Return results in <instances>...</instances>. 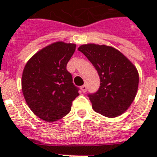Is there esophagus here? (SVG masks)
<instances>
[{
	"label": "esophagus",
	"mask_w": 157,
	"mask_h": 157,
	"mask_svg": "<svg viewBox=\"0 0 157 157\" xmlns=\"http://www.w3.org/2000/svg\"><path fill=\"white\" fill-rule=\"evenodd\" d=\"M81 90H82V91L83 93H86V90H87L86 85L82 86H81Z\"/></svg>",
	"instance_id": "obj_1"
}]
</instances>
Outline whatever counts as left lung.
<instances>
[{
	"label": "left lung",
	"instance_id": "left-lung-1",
	"mask_svg": "<svg viewBox=\"0 0 157 157\" xmlns=\"http://www.w3.org/2000/svg\"><path fill=\"white\" fill-rule=\"evenodd\" d=\"M78 50L92 63L101 79L99 90L88 95L93 109L109 118L123 114L138 91L139 75L136 67L113 47L90 43L82 45Z\"/></svg>",
	"mask_w": 157,
	"mask_h": 157
}]
</instances>
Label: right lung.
Masks as SVG:
<instances>
[{"label": "right lung", "instance_id": "add662e5", "mask_svg": "<svg viewBox=\"0 0 157 157\" xmlns=\"http://www.w3.org/2000/svg\"><path fill=\"white\" fill-rule=\"evenodd\" d=\"M75 47L73 43L54 42L36 52L25 65L22 75L25 101L34 114L45 121L67 116L79 95L67 71Z\"/></svg>", "mask_w": 157, "mask_h": 157}]
</instances>
